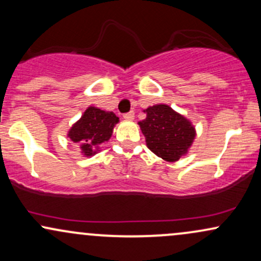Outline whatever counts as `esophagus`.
Returning a JSON list of instances; mask_svg holds the SVG:
<instances>
[{
  "label": "esophagus",
  "mask_w": 261,
  "mask_h": 261,
  "mask_svg": "<svg viewBox=\"0 0 261 261\" xmlns=\"http://www.w3.org/2000/svg\"><path fill=\"white\" fill-rule=\"evenodd\" d=\"M135 118V113L134 112H128L126 114H124V119H126V120H133Z\"/></svg>",
  "instance_id": "34e87169"
}]
</instances>
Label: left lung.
<instances>
[{"label": "left lung", "mask_w": 261, "mask_h": 261, "mask_svg": "<svg viewBox=\"0 0 261 261\" xmlns=\"http://www.w3.org/2000/svg\"><path fill=\"white\" fill-rule=\"evenodd\" d=\"M145 120L140 121L146 145L167 162H176L188 153L195 139V127L185 116L166 104H155L146 110Z\"/></svg>", "instance_id": "8db88e82"}]
</instances>
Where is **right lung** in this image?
<instances>
[{
	"instance_id": "obj_1",
	"label": "right lung",
	"mask_w": 261,
	"mask_h": 261,
	"mask_svg": "<svg viewBox=\"0 0 261 261\" xmlns=\"http://www.w3.org/2000/svg\"><path fill=\"white\" fill-rule=\"evenodd\" d=\"M118 122L119 118L113 112L88 107L80 120L70 128L67 136L72 142L80 145L83 155L91 157L99 151L100 143L109 141Z\"/></svg>"
}]
</instances>
